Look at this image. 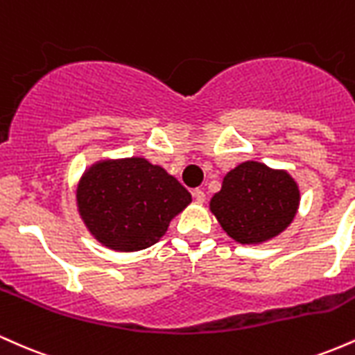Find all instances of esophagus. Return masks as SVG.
I'll return each mask as SVG.
<instances>
[{
  "instance_id": "obj_1",
  "label": "esophagus",
  "mask_w": 355,
  "mask_h": 355,
  "mask_svg": "<svg viewBox=\"0 0 355 355\" xmlns=\"http://www.w3.org/2000/svg\"><path fill=\"white\" fill-rule=\"evenodd\" d=\"M193 197H195V200H197V202L203 203V202H205V191L200 190V189H195L193 190Z\"/></svg>"
}]
</instances>
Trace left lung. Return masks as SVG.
Listing matches in <instances>:
<instances>
[{
	"label": "left lung",
	"mask_w": 355,
	"mask_h": 355,
	"mask_svg": "<svg viewBox=\"0 0 355 355\" xmlns=\"http://www.w3.org/2000/svg\"><path fill=\"white\" fill-rule=\"evenodd\" d=\"M299 202V187L287 172L245 162L225 175L210 210L232 239L260 243L291 225Z\"/></svg>",
	"instance_id": "obj_1"
}]
</instances>
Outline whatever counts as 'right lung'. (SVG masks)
Masks as SVG:
<instances>
[{"mask_svg":"<svg viewBox=\"0 0 355 355\" xmlns=\"http://www.w3.org/2000/svg\"><path fill=\"white\" fill-rule=\"evenodd\" d=\"M78 211L105 247L137 252L165 235L168 223L191 202L189 190L145 158L98 162L76 189Z\"/></svg>","mask_w":355,"mask_h":355,"instance_id":"add662e5","label":"right lung"}]
</instances>
